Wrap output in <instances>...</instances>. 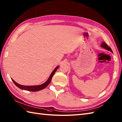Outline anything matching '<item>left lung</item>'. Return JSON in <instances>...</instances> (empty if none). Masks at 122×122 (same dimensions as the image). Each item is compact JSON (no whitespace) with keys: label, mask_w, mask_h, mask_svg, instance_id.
Segmentation results:
<instances>
[{"label":"left lung","mask_w":122,"mask_h":122,"mask_svg":"<svg viewBox=\"0 0 122 122\" xmlns=\"http://www.w3.org/2000/svg\"><path fill=\"white\" fill-rule=\"evenodd\" d=\"M101 46H102V47H103V48H105V49L107 50H108V51H110L111 52H113L112 51V49L110 48V47H109L105 42H102V45H101Z\"/></svg>","instance_id":"8db88e82"}]
</instances>
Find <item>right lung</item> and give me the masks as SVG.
Listing matches in <instances>:
<instances>
[{"instance_id": "right-lung-1", "label": "right lung", "mask_w": 122, "mask_h": 122, "mask_svg": "<svg viewBox=\"0 0 122 122\" xmlns=\"http://www.w3.org/2000/svg\"><path fill=\"white\" fill-rule=\"evenodd\" d=\"M58 68V66L56 67L55 69L53 70L52 73H51V75H50L48 80H47L44 84H43L42 85H38V86H24V85H20L18 83H17L16 82H15L12 79V81L13 82L14 84L17 87H19V88L21 89V90L28 91H30V92L39 91L43 90V89L46 88L47 86L49 84L50 82L51 81V80L52 79V77H53V75H54L55 72H56V71L57 69Z\"/></svg>"}]
</instances>
